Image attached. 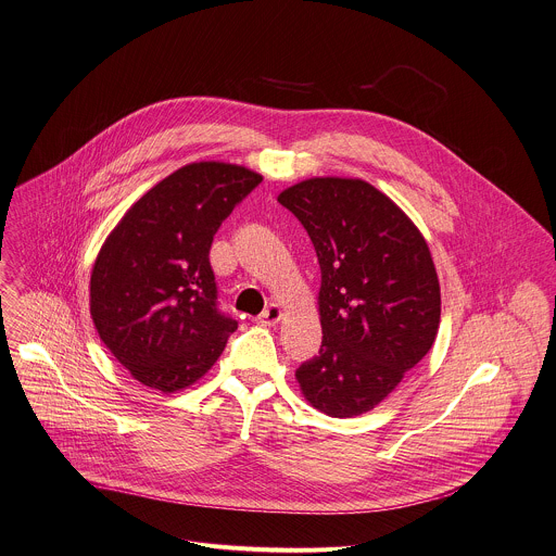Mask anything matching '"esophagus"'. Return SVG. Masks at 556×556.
I'll return each instance as SVG.
<instances>
[{
  "label": "esophagus",
  "mask_w": 556,
  "mask_h": 556,
  "mask_svg": "<svg viewBox=\"0 0 556 556\" xmlns=\"http://www.w3.org/2000/svg\"><path fill=\"white\" fill-rule=\"evenodd\" d=\"M281 317H283V308L279 307V305H270V307L264 308V311L257 315V324H262V326H275V324L281 321Z\"/></svg>",
  "instance_id": "34e87169"
}]
</instances>
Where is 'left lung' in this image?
Instances as JSON below:
<instances>
[{
  "label": "left lung",
  "mask_w": 556,
  "mask_h": 556,
  "mask_svg": "<svg viewBox=\"0 0 556 556\" xmlns=\"http://www.w3.org/2000/svg\"><path fill=\"white\" fill-rule=\"evenodd\" d=\"M277 200L305 226L321 268V348L296 381L332 418L377 407L432 348L441 290L418 226L363 179L313 177Z\"/></svg>",
  "instance_id": "left-lung-1"
}]
</instances>
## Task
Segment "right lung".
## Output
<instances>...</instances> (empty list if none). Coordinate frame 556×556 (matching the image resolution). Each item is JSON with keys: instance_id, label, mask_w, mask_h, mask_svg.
<instances>
[{"instance_id": "right-lung-1", "label": "right lung", "mask_w": 556, "mask_h": 556, "mask_svg": "<svg viewBox=\"0 0 556 556\" xmlns=\"http://www.w3.org/2000/svg\"><path fill=\"white\" fill-rule=\"evenodd\" d=\"M262 181L239 164L193 162L136 200L93 262L89 311L129 375L164 394L195 383L239 324L217 311L213 237Z\"/></svg>"}]
</instances>
